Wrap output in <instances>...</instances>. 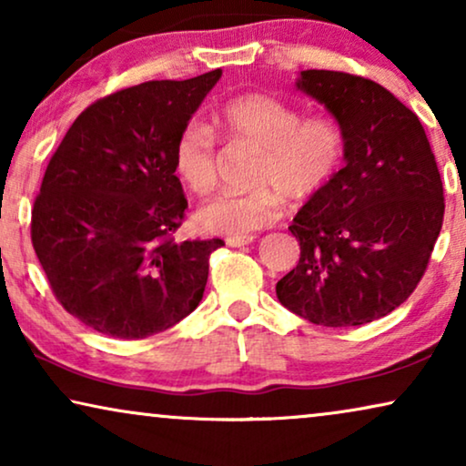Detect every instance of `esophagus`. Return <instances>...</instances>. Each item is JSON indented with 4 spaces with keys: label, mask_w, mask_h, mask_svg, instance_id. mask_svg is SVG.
Returning <instances> with one entry per match:
<instances>
[{
    "label": "esophagus",
    "mask_w": 466,
    "mask_h": 466,
    "mask_svg": "<svg viewBox=\"0 0 466 466\" xmlns=\"http://www.w3.org/2000/svg\"><path fill=\"white\" fill-rule=\"evenodd\" d=\"M254 241V235H235V238H227V246L231 248H241V246H248Z\"/></svg>",
    "instance_id": "1"
}]
</instances>
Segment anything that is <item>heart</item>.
<instances>
[{
	"mask_svg": "<svg viewBox=\"0 0 466 466\" xmlns=\"http://www.w3.org/2000/svg\"><path fill=\"white\" fill-rule=\"evenodd\" d=\"M227 136L260 150L250 193H222L199 208L195 220L216 235H246L279 218L284 195L292 199L318 193L330 182L343 158V133L329 116H303L295 106L265 93L228 99L218 112ZM174 167L197 195L218 182L216 139L209 127L188 123L174 144Z\"/></svg>",
	"mask_w": 466,
	"mask_h": 466,
	"instance_id": "b5f03b06",
	"label": "heart"
}]
</instances>
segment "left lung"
<instances>
[{"label": "left lung", "mask_w": 466, "mask_h": 466, "mask_svg": "<svg viewBox=\"0 0 466 466\" xmlns=\"http://www.w3.org/2000/svg\"><path fill=\"white\" fill-rule=\"evenodd\" d=\"M295 86L337 120L346 165L292 218L301 258L276 295L314 324L359 327L424 276L443 225L441 176L420 118L378 82L305 69Z\"/></svg>", "instance_id": "left-lung-1"}]
</instances>
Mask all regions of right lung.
I'll use <instances>...</instances> for the list:
<instances>
[{"label": "right lung", "mask_w": 466, "mask_h": 466, "mask_svg": "<svg viewBox=\"0 0 466 466\" xmlns=\"http://www.w3.org/2000/svg\"><path fill=\"white\" fill-rule=\"evenodd\" d=\"M152 80L88 106L63 137L31 212V241L55 297L116 339H144L199 305L222 239L174 241L187 197L177 133L220 80Z\"/></svg>", "instance_id": "add662e5"}]
</instances>
